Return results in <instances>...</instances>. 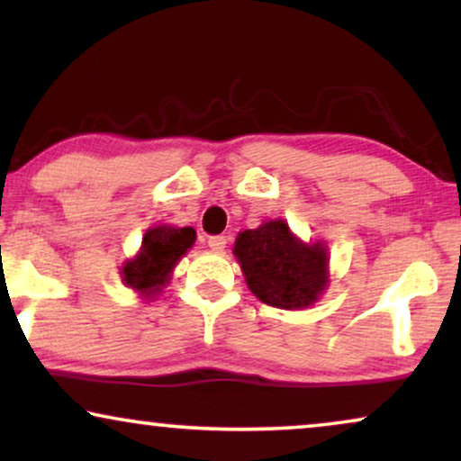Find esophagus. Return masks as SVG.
Listing matches in <instances>:
<instances>
[{
    "label": "esophagus",
    "mask_w": 461,
    "mask_h": 461,
    "mask_svg": "<svg viewBox=\"0 0 461 461\" xmlns=\"http://www.w3.org/2000/svg\"><path fill=\"white\" fill-rule=\"evenodd\" d=\"M207 245H210V249H213V251H224L226 237H222V235L210 237V239H207Z\"/></svg>",
    "instance_id": "1"
}]
</instances>
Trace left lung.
I'll return each instance as SVG.
<instances>
[{
	"label": "left lung",
	"mask_w": 461,
	"mask_h": 461,
	"mask_svg": "<svg viewBox=\"0 0 461 461\" xmlns=\"http://www.w3.org/2000/svg\"><path fill=\"white\" fill-rule=\"evenodd\" d=\"M249 292L283 311L312 306L330 287L325 241H302L283 218L239 232L232 248Z\"/></svg>",
	"instance_id": "left-lung-1"
}]
</instances>
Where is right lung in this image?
<instances>
[{
    "label": "right lung",
    "instance_id": "1",
    "mask_svg": "<svg viewBox=\"0 0 461 461\" xmlns=\"http://www.w3.org/2000/svg\"><path fill=\"white\" fill-rule=\"evenodd\" d=\"M197 232L191 226L155 224L147 229L138 254L119 268L125 287L134 289L142 300H155L172 281V273L186 251L193 248Z\"/></svg>",
    "mask_w": 461,
    "mask_h": 461
}]
</instances>
